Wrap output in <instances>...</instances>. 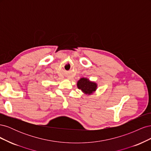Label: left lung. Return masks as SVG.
I'll list each match as a JSON object with an SVG mask.
<instances>
[{"mask_svg":"<svg viewBox=\"0 0 151 151\" xmlns=\"http://www.w3.org/2000/svg\"><path fill=\"white\" fill-rule=\"evenodd\" d=\"M77 88L86 94H91L97 89V84L90 81L88 79L83 77L77 82Z\"/></svg>","mask_w":151,"mask_h":151,"instance_id":"8db88e82","label":"left lung"}]
</instances>
